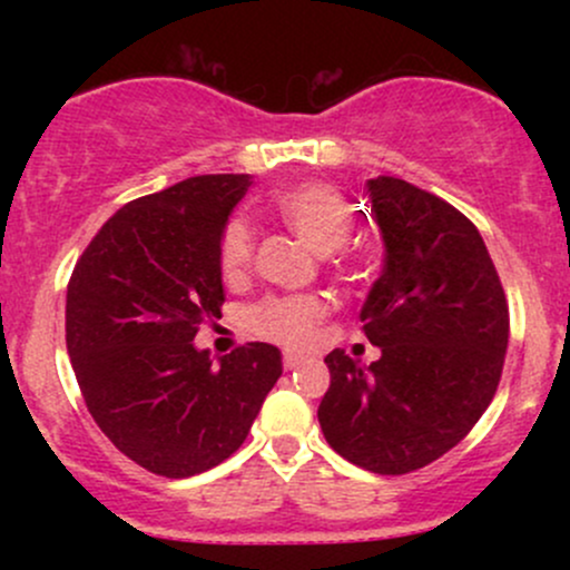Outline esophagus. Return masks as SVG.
Returning a JSON list of instances; mask_svg holds the SVG:
<instances>
[{
    "label": "esophagus",
    "mask_w": 570,
    "mask_h": 570,
    "mask_svg": "<svg viewBox=\"0 0 570 570\" xmlns=\"http://www.w3.org/2000/svg\"><path fill=\"white\" fill-rule=\"evenodd\" d=\"M303 364H307V358L303 356V353H292V351L284 353V370H297V367H303Z\"/></svg>",
    "instance_id": "1"
}]
</instances>
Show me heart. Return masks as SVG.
<instances>
[{"mask_svg":"<svg viewBox=\"0 0 570 570\" xmlns=\"http://www.w3.org/2000/svg\"><path fill=\"white\" fill-rule=\"evenodd\" d=\"M273 208L286 227L316 254H332L348 240L353 214L343 193L324 181H303L278 189ZM254 259V233L244 219H230L219 238V271L225 281H240ZM326 303L322 297H267L252 311V326L281 345H305L324 322Z\"/></svg>","mask_w":570,"mask_h":570,"instance_id":"heart-1","label":"heart"}]
</instances>
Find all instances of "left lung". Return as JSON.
<instances>
[{
  "mask_svg": "<svg viewBox=\"0 0 570 570\" xmlns=\"http://www.w3.org/2000/svg\"><path fill=\"white\" fill-rule=\"evenodd\" d=\"M385 259L358 318L381 358L335 348L318 423L330 448L375 474H407L453 450L499 389L507 294L476 227L426 189L367 181Z\"/></svg>",
  "mask_w": 570,
  "mask_h": 570,
  "instance_id": "1",
  "label": "left lung"
}]
</instances>
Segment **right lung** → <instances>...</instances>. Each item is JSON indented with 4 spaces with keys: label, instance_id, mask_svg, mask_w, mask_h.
<instances>
[{
    "label": "right lung",
    "instance_id": "right-lung-1",
    "mask_svg": "<svg viewBox=\"0 0 570 570\" xmlns=\"http://www.w3.org/2000/svg\"><path fill=\"white\" fill-rule=\"evenodd\" d=\"M248 174L189 176L104 222L67 286V351L109 442L147 472L193 476L246 440L281 351L246 343L214 364L195 335L225 303L219 238Z\"/></svg>",
    "mask_w": 570,
    "mask_h": 570
}]
</instances>
